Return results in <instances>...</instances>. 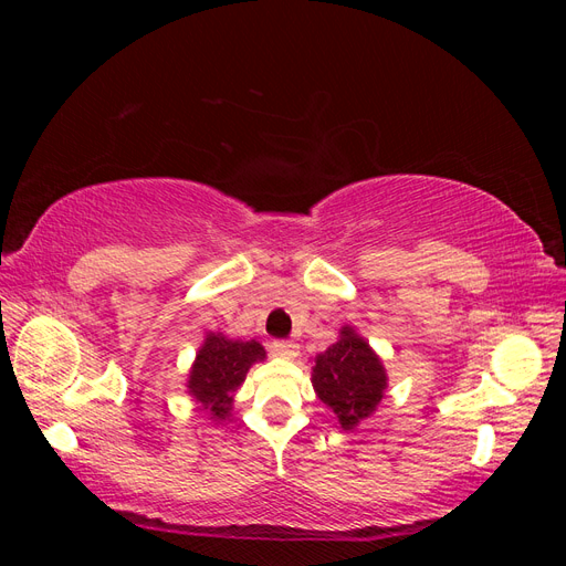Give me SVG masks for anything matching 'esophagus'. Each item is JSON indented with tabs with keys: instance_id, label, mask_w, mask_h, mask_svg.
I'll use <instances>...</instances> for the list:
<instances>
[{
	"instance_id": "esophagus-1",
	"label": "esophagus",
	"mask_w": 566,
	"mask_h": 566,
	"mask_svg": "<svg viewBox=\"0 0 566 566\" xmlns=\"http://www.w3.org/2000/svg\"><path fill=\"white\" fill-rule=\"evenodd\" d=\"M271 352L281 358H295L300 354V345H295V342L276 339V342H271Z\"/></svg>"
}]
</instances>
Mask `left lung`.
Listing matches in <instances>:
<instances>
[{"label":"left lung","mask_w":566,"mask_h":566,"mask_svg":"<svg viewBox=\"0 0 566 566\" xmlns=\"http://www.w3.org/2000/svg\"><path fill=\"white\" fill-rule=\"evenodd\" d=\"M312 385L342 430H354L382 401L387 373L368 342L345 325L335 345L314 358Z\"/></svg>","instance_id":"8db88e82"}]
</instances>
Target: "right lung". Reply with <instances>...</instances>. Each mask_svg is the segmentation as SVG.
<instances>
[{
  "label": "right lung",
  "instance_id": "right-lung-1",
  "mask_svg": "<svg viewBox=\"0 0 566 566\" xmlns=\"http://www.w3.org/2000/svg\"><path fill=\"white\" fill-rule=\"evenodd\" d=\"M266 356L254 339H229L221 333H210L196 354L188 373V394L208 410L212 420H227L233 406V394L243 385L252 364Z\"/></svg>",
  "mask_w": 566,
  "mask_h": 566
}]
</instances>
